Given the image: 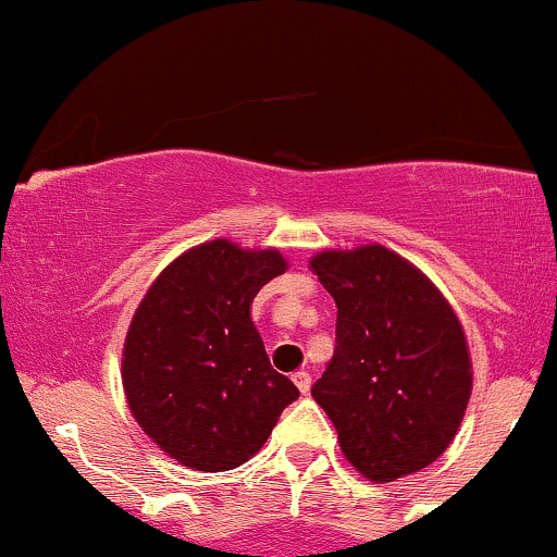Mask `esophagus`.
Segmentation results:
<instances>
[{
    "label": "esophagus",
    "instance_id": "obj_1",
    "mask_svg": "<svg viewBox=\"0 0 557 557\" xmlns=\"http://www.w3.org/2000/svg\"><path fill=\"white\" fill-rule=\"evenodd\" d=\"M294 383H296V387H299V391L304 393V395H307L309 391H311V375H309V372H294Z\"/></svg>",
    "mask_w": 557,
    "mask_h": 557
}]
</instances>
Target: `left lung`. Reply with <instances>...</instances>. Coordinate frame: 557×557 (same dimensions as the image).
I'll return each mask as SVG.
<instances>
[{"instance_id": "left-lung-1", "label": "left lung", "mask_w": 557, "mask_h": 557, "mask_svg": "<svg viewBox=\"0 0 557 557\" xmlns=\"http://www.w3.org/2000/svg\"><path fill=\"white\" fill-rule=\"evenodd\" d=\"M337 304V345L311 395L342 451L372 482L429 467L459 431L471 395L467 337L416 265L383 246L311 258Z\"/></svg>"}]
</instances>
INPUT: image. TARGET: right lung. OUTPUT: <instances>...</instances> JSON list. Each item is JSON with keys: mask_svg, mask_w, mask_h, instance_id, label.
Listing matches in <instances>:
<instances>
[{"mask_svg": "<svg viewBox=\"0 0 557 557\" xmlns=\"http://www.w3.org/2000/svg\"><path fill=\"white\" fill-rule=\"evenodd\" d=\"M284 271L278 250L210 240L166 265L136 309L121 372L128 408L189 469L240 467L299 398L250 319L256 294Z\"/></svg>", "mask_w": 557, "mask_h": 557, "instance_id": "add662e5", "label": "right lung"}]
</instances>
